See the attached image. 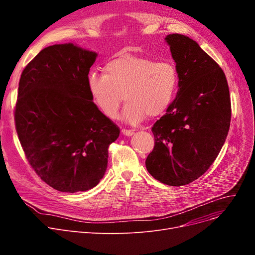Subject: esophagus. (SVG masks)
Returning a JSON list of instances; mask_svg holds the SVG:
<instances>
[{
  "label": "esophagus",
  "instance_id": "obj_1",
  "mask_svg": "<svg viewBox=\"0 0 255 255\" xmlns=\"http://www.w3.org/2000/svg\"><path fill=\"white\" fill-rule=\"evenodd\" d=\"M122 134H124L126 136H132L133 134H134V131L128 130V129H122Z\"/></svg>",
  "mask_w": 255,
  "mask_h": 255
}]
</instances>
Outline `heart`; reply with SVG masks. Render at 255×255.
<instances>
[{
  "label": "heart",
  "mask_w": 255,
  "mask_h": 255,
  "mask_svg": "<svg viewBox=\"0 0 255 255\" xmlns=\"http://www.w3.org/2000/svg\"><path fill=\"white\" fill-rule=\"evenodd\" d=\"M87 86L107 118L118 117L124 98L125 121L138 124L146 116H161L168 109L178 90L179 73L171 62L121 53L105 64L103 73L90 72Z\"/></svg>",
  "instance_id": "obj_1"
}]
</instances>
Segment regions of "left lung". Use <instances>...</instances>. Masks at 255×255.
I'll return each mask as SVG.
<instances>
[{"label": "left lung", "mask_w": 255, "mask_h": 255, "mask_svg": "<svg viewBox=\"0 0 255 255\" xmlns=\"http://www.w3.org/2000/svg\"><path fill=\"white\" fill-rule=\"evenodd\" d=\"M179 73L176 99L152 127L153 151L145 167L169 186L187 185L209 169L231 125L230 89L223 70L194 40L165 37Z\"/></svg>", "instance_id": "8db88e82"}]
</instances>
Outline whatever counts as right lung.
<instances>
[{
	"label": "right lung",
	"instance_id": "1",
	"mask_svg": "<svg viewBox=\"0 0 255 255\" xmlns=\"http://www.w3.org/2000/svg\"><path fill=\"white\" fill-rule=\"evenodd\" d=\"M97 53L73 43L45 47L25 66L14 111L29 163L61 192L87 191L103 178L119 127L94 103L87 77Z\"/></svg>",
	"mask_w": 255,
	"mask_h": 255
}]
</instances>
